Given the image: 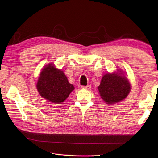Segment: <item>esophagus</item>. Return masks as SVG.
Masks as SVG:
<instances>
[{"instance_id":"1","label":"esophagus","mask_w":158,"mask_h":158,"mask_svg":"<svg viewBox=\"0 0 158 158\" xmlns=\"http://www.w3.org/2000/svg\"><path fill=\"white\" fill-rule=\"evenodd\" d=\"M82 88L84 89H89L91 88V85H87L86 86H84V85H82Z\"/></svg>"}]
</instances>
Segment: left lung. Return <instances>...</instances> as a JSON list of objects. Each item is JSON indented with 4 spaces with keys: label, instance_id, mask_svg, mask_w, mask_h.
Returning <instances> with one entry per match:
<instances>
[{
    "label": "left lung",
    "instance_id": "left-lung-1",
    "mask_svg": "<svg viewBox=\"0 0 158 158\" xmlns=\"http://www.w3.org/2000/svg\"><path fill=\"white\" fill-rule=\"evenodd\" d=\"M102 98L107 104L120 102L125 99L131 92V84L123 73L118 70L117 73L105 74L98 87Z\"/></svg>",
    "mask_w": 158,
    "mask_h": 158
}]
</instances>
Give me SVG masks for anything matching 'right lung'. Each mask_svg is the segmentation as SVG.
I'll return each mask as SVG.
<instances>
[{
	"instance_id": "add662e5",
	"label": "right lung",
	"mask_w": 158,
	"mask_h": 158,
	"mask_svg": "<svg viewBox=\"0 0 158 158\" xmlns=\"http://www.w3.org/2000/svg\"><path fill=\"white\" fill-rule=\"evenodd\" d=\"M37 89L41 97L52 103L60 104L74 89L69 82L63 71L49 64L42 69L37 83Z\"/></svg>"
}]
</instances>
